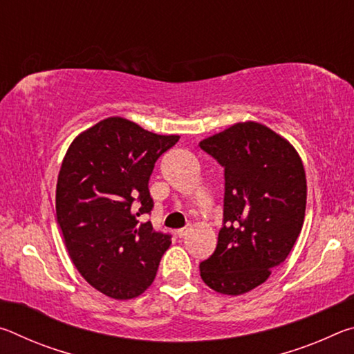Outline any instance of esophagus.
<instances>
[{
  "mask_svg": "<svg viewBox=\"0 0 354 354\" xmlns=\"http://www.w3.org/2000/svg\"><path fill=\"white\" fill-rule=\"evenodd\" d=\"M187 232H189V227H181V230L176 231V234H178V237H184V236H187Z\"/></svg>",
  "mask_w": 354,
  "mask_h": 354,
  "instance_id": "obj_1",
  "label": "esophagus"
}]
</instances>
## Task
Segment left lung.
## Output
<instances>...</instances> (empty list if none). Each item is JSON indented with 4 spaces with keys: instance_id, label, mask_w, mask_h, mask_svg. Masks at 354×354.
Segmentation results:
<instances>
[{
    "instance_id": "1",
    "label": "left lung",
    "mask_w": 354,
    "mask_h": 354,
    "mask_svg": "<svg viewBox=\"0 0 354 354\" xmlns=\"http://www.w3.org/2000/svg\"><path fill=\"white\" fill-rule=\"evenodd\" d=\"M200 147L225 167L223 227L200 274L215 292L242 295L266 283L301 232L303 160L289 140L257 122L232 124Z\"/></svg>"
}]
</instances>
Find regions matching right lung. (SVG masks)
<instances>
[{
    "label": "right lung",
    "instance_id": "add662e5",
    "mask_svg": "<svg viewBox=\"0 0 354 354\" xmlns=\"http://www.w3.org/2000/svg\"><path fill=\"white\" fill-rule=\"evenodd\" d=\"M179 140L123 117H109L75 137L56 185V215L77 272L115 299L142 295L154 281L170 236L142 214L153 209L154 162Z\"/></svg>",
    "mask_w": 354,
    "mask_h": 354
}]
</instances>
